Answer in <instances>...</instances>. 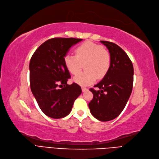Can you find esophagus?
Returning a JSON list of instances; mask_svg holds the SVG:
<instances>
[{
	"label": "esophagus",
	"mask_w": 159,
	"mask_h": 159,
	"mask_svg": "<svg viewBox=\"0 0 159 159\" xmlns=\"http://www.w3.org/2000/svg\"><path fill=\"white\" fill-rule=\"evenodd\" d=\"M81 90H82V91H83V92H85L87 91H88V89L86 88V87H81Z\"/></svg>",
	"instance_id": "obj_1"
}]
</instances>
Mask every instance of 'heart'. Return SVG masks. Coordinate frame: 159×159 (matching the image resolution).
Wrapping results in <instances>:
<instances>
[{"label": "heart", "mask_w": 159, "mask_h": 159, "mask_svg": "<svg viewBox=\"0 0 159 159\" xmlns=\"http://www.w3.org/2000/svg\"><path fill=\"white\" fill-rule=\"evenodd\" d=\"M75 55L66 54L64 62L67 70L72 74H78L84 65L86 71L79 73L73 78L74 82L81 86L93 83L98 78H102L111 67V54L102 46L91 41L82 43L75 49Z\"/></svg>", "instance_id": "b5f03b06"}]
</instances>
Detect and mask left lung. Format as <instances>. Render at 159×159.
I'll return each instance as SVG.
<instances>
[{"label":"left lung","instance_id":"left-lung-1","mask_svg":"<svg viewBox=\"0 0 159 159\" xmlns=\"http://www.w3.org/2000/svg\"><path fill=\"white\" fill-rule=\"evenodd\" d=\"M111 54V64L107 75L95 85L99 90L91 88L93 98L89 103L91 114L102 122L110 121L118 116L132 93L134 67L122 48L114 43L101 41Z\"/></svg>","mask_w":159,"mask_h":159}]
</instances>
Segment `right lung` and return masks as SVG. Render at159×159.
<instances>
[{"instance_id":"right-lung-1","label":"right lung","mask_w":159,"mask_h":159,"mask_svg":"<svg viewBox=\"0 0 159 159\" xmlns=\"http://www.w3.org/2000/svg\"><path fill=\"white\" fill-rule=\"evenodd\" d=\"M81 41L75 38H52L41 45L31 57L29 66L31 90L41 110L48 117L66 116L81 93L77 84H67L70 74L64 62L70 47Z\"/></svg>"}]
</instances>
